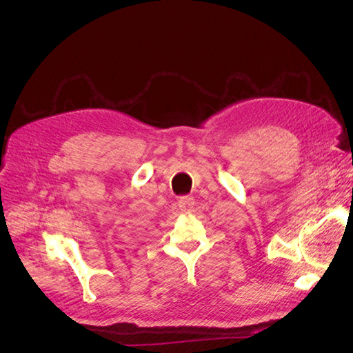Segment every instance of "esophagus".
<instances>
[{
	"label": "esophagus",
	"mask_w": 353,
	"mask_h": 353,
	"mask_svg": "<svg viewBox=\"0 0 353 353\" xmlns=\"http://www.w3.org/2000/svg\"><path fill=\"white\" fill-rule=\"evenodd\" d=\"M178 206H179L181 212L188 213V212L193 210V208H194V199L190 197V196L181 197V199L178 200Z\"/></svg>",
	"instance_id": "obj_1"
}]
</instances>
